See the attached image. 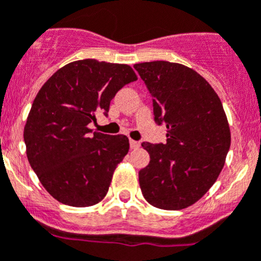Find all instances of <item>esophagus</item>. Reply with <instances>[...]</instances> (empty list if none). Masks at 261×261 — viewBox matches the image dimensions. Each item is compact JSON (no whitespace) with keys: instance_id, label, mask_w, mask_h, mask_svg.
Segmentation results:
<instances>
[{"instance_id":"esophagus-1","label":"esophagus","mask_w":261,"mask_h":261,"mask_svg":"<svg viewBox=\"0 0 261 261\" xmlns=\"http://www.w3.org/2000/svg\"><path fill=\"white\" fill-rule=\"evenodd\" d=\"M129 143H130V149H138V147H140V145H141L138 141H133V140L129 141Z\"/></svg>"}]
</instances>
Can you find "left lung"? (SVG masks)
<instances>
[{
    "label": "left lung",
    "mask_w": 261,
    "mask_h": 261,
    "mask_svg": "<svg viewBox=\"0 0 261 261\" xmlns=\"http://www.w3.org/2000/svg\"><path fill=\"white\" fill-rule=\"evenodd\" d=\"M152 97L166 143L143 142L150 163L138 173L143 197L156 208L194 204L219 177L230 147L228 119L212 87L194 70L166 61L135 64Z\"/></svg>",
    "instance_id": "left-lung-1"
}]
</instances>
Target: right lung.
I'll return each instance as SVG.
<instances>
[{
    "mask_svg": "<svg viewBox=\"0 0 261 261\" xmlns=\"http://www.w3.org/2000/svg\"><path fill=\"white\" fill-rule=\"evenodd\" d=\"M137 80L128 64L83 59L66 64L38 90L24 126L31 167L53 198L89 207L105 198L115 168L129 150L126 136L88 128L110 102Z\"/></svg>",
    "mask_w": 261,
    "mask_h": 261,
    "instance_id": "add662e5",
    "label": "right lung"
}]
</instances>
